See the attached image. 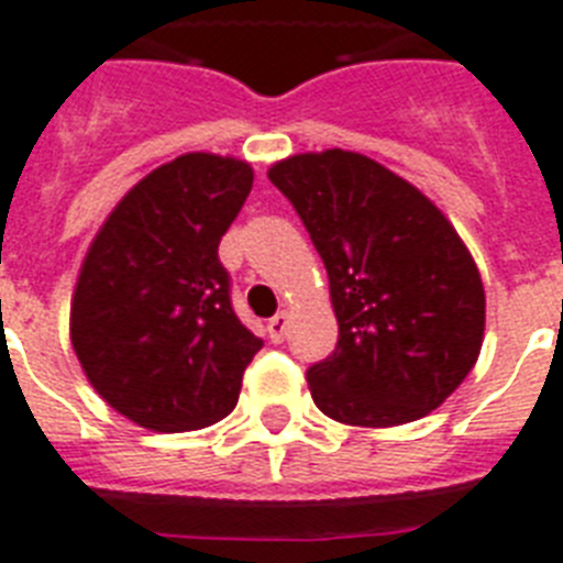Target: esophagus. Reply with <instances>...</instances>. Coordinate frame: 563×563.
Returning a JSON list of instances; mask_svg holds the SVG:
<instances>
[{
	"instance_id": "obj_1",
	"label": "esophagus",
	"mask_w": 563,
	"mask_h": 563,
	"mask_svg": "<svg viewBox=\"0 0 563 563\" xmlns=\"http://www.w3.org/2000/svg\"><path fill=\"white\" fill-rule=\"evenodd\" d=\"M287 328H290V313H285V310L273 316L271 322H267V333H271V339L276 345H282L287 339Z\"/></svg>"
}]
</instances>
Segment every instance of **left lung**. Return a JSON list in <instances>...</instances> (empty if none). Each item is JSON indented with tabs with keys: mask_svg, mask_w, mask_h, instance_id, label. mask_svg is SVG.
Returning <instances> with one entry per match:
<instances>
[{
	"mask_svg": "<svg viewBox=\"0 0 563 563\" xmlns=\"http://www.w3.org/2000/svg\"><path fill=\"white\" fill-rule=\"evenodd\" d=\"M322 255L339 342L308 368L316 408L351 426L426 417L475 368L486 296L466 244L408 180L356 152L267 172Z\"/></svg>",
	"mask_w": 563,
	"mask_h": 563,
	"instance_id": "left-lung-1",
	"label": "left lung"
}]
</instances>
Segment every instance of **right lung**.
Masks as SVG:
<instances>
[{
    "label": "right lung",
    "mask_w": 563,
    "mask_h": 563,
    "mask_svg": "<svg viewBox=\"0 0 563 563\" xmlns=\"http://www.w3.org/2000/svg\"><path fill=\"white\" fill-rule=\"evenodd\" d=\"M250 189L244 161L175 157L114 207L82 262L74 354L95 391L143 429L224 420L262 351L232 310L230 273L218 258Z\"/></svg>",
    "instance_id": "add662e5"
}]
</instances>
